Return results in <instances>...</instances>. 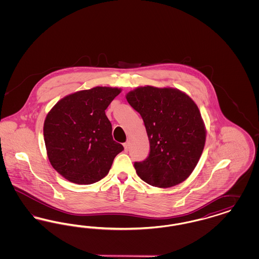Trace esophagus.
<instances>
[{
  "label": "esophagus",
  "instance_id": "1",
  "mask_svg": "<svg viewBox=\"0 0 259 259\" xmlns=\"http://www.w3.org/2000/svg\"><path fill=\"white\" fill-rule=\"evenodd\" d=\"M123 147H124V149H125V151H128V148H129V144H128V142H126V143H124Z\"/></svg>",
  "mask_w": 259,
  "mask_h": 259
}]
</instances>
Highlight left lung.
<instances>
[{
  "instance_id": "1",
  "label": "left lung",
  "mask_w": 259,
  "mask_h": 259,
  "mask_svg": "<svg viewBox=\"0 0 259 259\" xmlns=\"http://www.w3.org/2000/svg\"><path fill=\"white\" fill-rule=\"evenodd\" d=\"M126 99L146 126L149 153L135 162L138 176L148 185L171 187L194 170L203 152L206 131L192 99L172 88L139 87Z\"/></svg>"
}]
</instances>
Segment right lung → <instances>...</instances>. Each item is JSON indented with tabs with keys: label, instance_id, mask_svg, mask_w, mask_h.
Returning a JSON list of instances; mask_svg holds the SVG:
<instances>
[{
	"label": "right lung",
	"instance_id": "obj_1",
	"mask_svg": "<svg viewBox=\"0 0 259 259\" xmlns=\"http://www.w3.org/2000/svg\"><path fill=\"white\" fill-rule=\"evenodd\" d=\"M120 89L94 87L66 96L49 112L44 137L52 167L68 181L91 185L105 178L123 146L113 141L105 111Z\"/></svg>",
	"mask_w": 259,
	"mask_h": 259
}]
</instances>
